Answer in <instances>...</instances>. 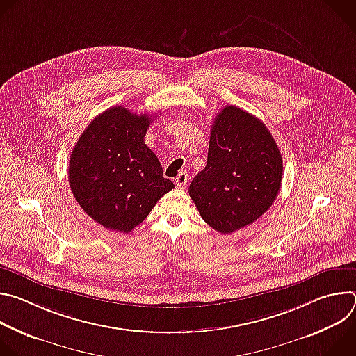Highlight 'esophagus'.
I'll return each mask as SVG.
<instances>
[{"instance_id": "esophagus-1", "label": "esophagus", "mask_w": 356, "mask_h": 356, "mask_svg": "<svg viewBox=\"0 0 356 356\" xmlns=\"http://www.w3.org/2000/svg\"><path fill=\"white\" fill-rule=\"evenodd\" d=\"M187 181H188V176H187V172H180L177 175V177L175 179V183L177 187L180 188H184L187 186Z\"/></svg>"}]
</instances>
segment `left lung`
I'll return each instance as SVG.
<instances>
[{
  "label": "left lung",
  "instance_id": "obj_1",
  "mask_svg": "<svg viewBox=\"0 0 356 356\" xmlns=\"http://www.w3.org/2000/svg\"><path fill=\"white\" fill-rule=\"evenodd\" d=\"M282 176L280 150L265 124L227 106L211 127L207 165L188 193L202 220L221 234H232L269 210Z\"/></svg>",
  "mask_w": 356,
  "mask_h": 356
}]
</instances>
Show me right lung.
Wrapping results in <instances>:
<instances>
[{
  "label": "right lung",
  "instance_id": "right-lung-1",
  "mask_svg": "<svg viewBox=\"0 0 356 356\" xmlns=\"http://www.w3.org/2000/svg\"><path fill=\"white\" fill-rule=\"evenodd\" d=\"M150 122V115L117 106L97 115L73 147V195L84 213L107 229L131 232L175 188L145 143Z\"/></svg>",
  "mask_w": 356,
  "mask_h": 356
}]
</instances>
